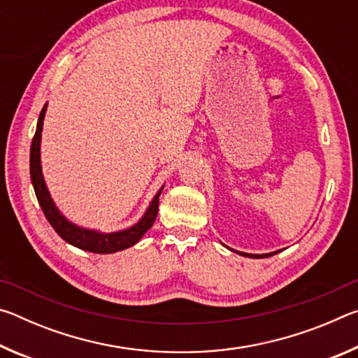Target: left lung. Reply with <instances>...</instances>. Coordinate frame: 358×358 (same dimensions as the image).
Masks as SVG:
<instances>
[{"label":"left lung","mask_w":358,"mask_h":358,"mask_svg":"<svg viewBox=\"0 0 358 358\" xmlns=\"http://www.w3.org/2000/svg\"><path fill=\"white\" fill-rule=\"evenodd\" d=\"M234 252L240 254V256H245V257H251V259H264V257H270V256H275V254H278L280 251H273V252H266V254H248V252H241V251H235L232 250Z\"/></svg>","instance_id":"8db88e82"}]
</instances>
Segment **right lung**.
Segmentation results:
<instances>
[{"label":"right lung","mask_w":358,"mask_h":358,"mask_svg":"<svg viewBox=\"0 0 358 358\" xmlns=\"http://www.w3.org/2000/svg\"><path fill=\"white\" fill-rule=\"evenodd\" d=\"M47 112V104L42 107L39 113L38 126H36V134L31 142V151H29V175H31L33 187L38 197V202L41 205L42 211L47 217V221L50 222V226L55 229V232L62 237L66 243H69L76 248H80L83 251L96 252V254H110L117 251H123L126 248H131L141 240L145 232L153 226V222L157 216V205H159V196L162 191V186L157 194L151 201L148 210L145 211V215L136 222L134 226L128 229L118 230V232H98L93 229H85L78 227L76 224L66 220L62 215V211L57 208L55 202L52 201L50 192H48L44 175H42L41 167V137H42V124H44V117Z\"/></svg>","instance_id":"obj_1"}]
</instances>
